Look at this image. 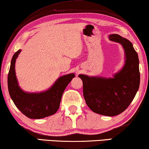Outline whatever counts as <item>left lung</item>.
<instances>
[{"instance_id": "obj_1", "label": "left lung", "mask_w": 149, "mask_h": 149, "mask_svg": "<svg viewBox=\"0 0 149 149\" xmlns=\"http://www.w3.org/2000/svg\"><path fill=\"white\" fill-rule=\"evenodd\" d=\"M110 40L122 44L125 51L126 62L114 78L89 77L79 75L83 81L86 103L93 112L104 116L121 114L134 99L140 84L138 54L131 42L118 34L110 35Z\"/></svg>"}]
</instances>
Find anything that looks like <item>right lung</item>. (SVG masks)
Here are the masks:
<instances>
[{"mask_svg":"<svg viewBox=\"0 0 149 149\" xmlns=\"http://www.w3.org/2000/svg\"><path fill=\"white\" fill-rule=\"evenodd\" d=\"M21 52L17 51L13 55L8 74V92L13 102L29 118L40 119L54 114L59 109L64 90L75 75L71 74L60 77L46 92L35 94L24 92L18 86L15 70V61Z\"/></svg>","mask_w":149,"mask_h":149,"instance_id":"right-lung-1","label":"right lung"}]
</instances>
